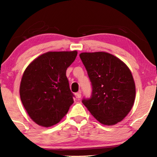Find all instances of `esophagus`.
<instances>
[{
    "instance_id": "esophagus-1",
    "label": "esophagus",
    "mask_w": 157,
    "mask_h": 157,
    "mask_svg": "<svg viewBox=\"0 0 157 157\" xmlns=\"http://www.w3.org/2000/svg\"><path fill=\"white\" fill-rule=\"evenodd\" d=\"M75 95H76V97L78 98V99H79V98H80L82 97V94H81V91H79V92L77 93V94H75Z\"/></svg>"
}]
</instances>
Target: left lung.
<instances>
[{
    "instance_id": "8db88e82",
    "label": "left lung",
    "mask_w": 157,
    "mask_h": 157,
    "mask_svg": "<svg viewBox=\"0 0 157 157\" xmlns=\"http://www.w3.org/2000/svg\"><path fill=\"white\" fill-rule=\"evenodd\" d=\"M79 57L92 87L91 97L84 98L82 103L100 123H118L134 102L136 89L131 71L121 60L107 52H82Z\"/></svg>"
}]
</instances>
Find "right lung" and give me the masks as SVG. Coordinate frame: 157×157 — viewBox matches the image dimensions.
Segmentation results:
<instances>
[{
  "label": "right lung",
  "instance_id": "add662e5",
  "mask_svg": "<svg viewBox=\"0 0 157 157\" xmlns=\"http://www.w3.org/2000/svg\"><path fill=\"white\" fill-rule=\"evenodd\" d=\"M77 51L48 52L34 59L23 73L20 86L23 105L32 120L48 127L62 120L73 103L66 70Z\"/></svg>",
  "mask_w": 157,
  "mask_h": 157
}]
</instances>
